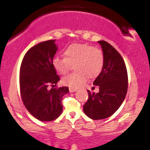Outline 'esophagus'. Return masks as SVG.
I'll return each mask as SVG.
<instances>
[{"label":"esophagus","mask_w":150,"mask_h":150,"mask_svg":"<svg viewBox=\"0 0 150 150\" xmlns=\"http://www.w3.org/2000/svg\"><path fill=\"white\" fill-rule=\"evenodd\" d=\"M77 90V89H74V88H69V91L70 92H76V91Z\"/></svg>","instance_id":"obj_1"}]
</instances>
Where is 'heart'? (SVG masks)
<instances>
[{
  "label": "heart",
  "instance_id": "obj_1",
  "mask_svg": "<svg viewBox=\"0 0 150 150\" xmlns=\"http://www.w3.org/2000/svg\"><path fill=\"white\" fill-rule=\"evenodd\" d=\"M64 56H56L53 64L61 75H65L72 69L76 70L62 79L65 85L77 88L87 79L94 77L101 73L104 65V55L102 50L87 44H73L64 50Z\"/></svg>",
  "mask_w": 150,
  "mask_h": 150
}]
</instances>
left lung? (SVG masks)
<instances>
[{
	"instance_id": "left-lung-1",
	"label": "left lung",
	"mask_w": 150,
	"mask_h": 150,
	"mask_svg": "<svg viewBox=\"0 0 150 150\" xmlns=\"http://www.w3.org/2000/svg\"><path fill=\"white\" fill-rule=\"evenodd\" d=\"M98 42L104 53V65L93 84L99 87V92L95 94L87 90L89 99L83 106L84 112L93 120L113 115L123 102L128 90V73L122 56L108 42Z\"/></svg>"
}]
</instances>
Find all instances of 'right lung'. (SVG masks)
<instances>
[{
    "mask_svg": "<svg viewBox=\"0 0 150 150\" xmlns=\"http://www.w3.org/2000/svg\"><path fill=\"white\" fill-rule=\"evenodd\" d=\"M55 42L46 41L31 48L24 56L20 70L23 104L34 118L42 121H51L61 114L62 98L69 91L67 87L53 88L60 80L53 64L58 50Z\"/></svg>",
    "mask_w": 150,
    "mask_h": 150,
    "instance_id": "add662e5",
    "label": "right lung"
}]
</instances>
